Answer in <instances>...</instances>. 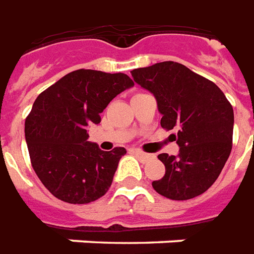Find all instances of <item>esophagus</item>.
Instances as JSON below:
<instances>
[{
    "label": "esophagus",
    "mask_w": 254,
    "mask_h": 254,
    "mask_svg": "<svg viewBox=\"0 0 254 254\" xmlns=\"http://www.w3.org/2000/svg\"><path fill=\"white\" fill-rule=\"evenodd\" d=\"M132 153H134V154H136V156H138V157H139V159H142V160L152 159V154L142 152V150H138V149H132Z\"/></svg>",
    "instance_id": "esophagus-1"
}]
</instances>
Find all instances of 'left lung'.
Instances as JSON below:
<instances>
[{
    "instance_id": "left-lung-1",
    "label": "left lung",
    "mask_w": 254,
    "mask_h": 254,
    "mask_svg": "<svg viewBox=\"0 0 254 254\" xmlns=\"http://www.w3.org/2000/svg\"><path fill=\"white\" fill-rule=\"evenodd\" d=\"M131 75L157 100L161 127L179 145L178 156L159 154L165 175L153 189L183 201L205 193L215 183L233 147L234 111L222 90L209 79L175 61L136 68Z\"/></svg>"
}]
</instances>
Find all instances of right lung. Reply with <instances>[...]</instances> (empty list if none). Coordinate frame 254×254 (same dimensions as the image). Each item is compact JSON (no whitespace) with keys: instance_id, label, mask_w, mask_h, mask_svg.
<instances>
[{"instance_id":"right-lung-1","label":"right lung","mask_w":254,"mask_h":254,"mask_svg":"<svg viewBox=\"0 0 254 254\" xmlns=\"http://www.w3.org/2000/svg\"><path fill=\"white\" fill-rule=\"evenodd\" d=\"M134 84L126 73L76 69L38 95L24 132L35 174L56 198L89 204L112 185L124 147L104 152L87 141V126L113 98Z\"/></svg>"}]
</instances>
